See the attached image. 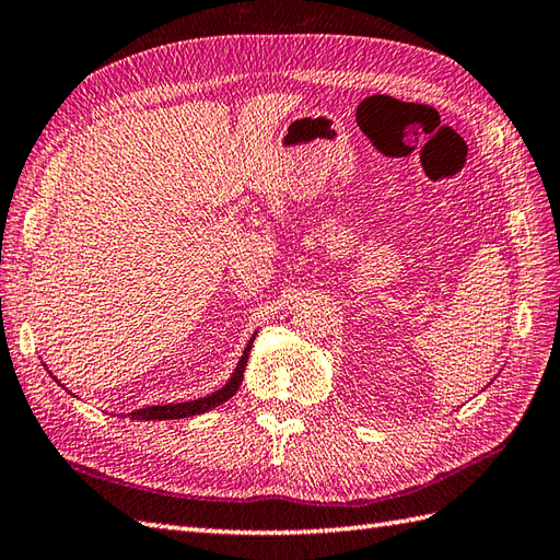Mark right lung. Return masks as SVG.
<instances>
[{"label":"right lung","mask_w":560,"mask_h":560,"mask_svg":"<svg viewBox=\"0 0 560 560\" xmlns=\"http://www.w3.org/2000/svg\"><path fill=\"white\" fill-rule=\"evenodd\" d=\"M257 337V331L253 337H249L247 347L241 355V361H237L233 375L229 377V383H225L221 389L211 392V395L207 397H199V399H192V401H177V404H153V407H144V409H135L129 411L127 416L129 419H137V421H171V419H187V416H199L205 413L213 407H219V404L229 401L237 387H241L243 383V373H245V365H247V355H249V349H253V341ZM55 377V375H52ZM59 383V380H57ZM65 387V385H62Z\"/></svg>","instance_id":"right-lung-1"}]
</instances>
